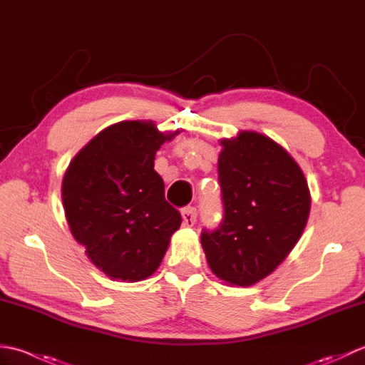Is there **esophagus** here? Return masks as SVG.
Returning a JSON list of instances; mask_svg holds the SVG:
<instances>
[{
	"instance_id": "34e87169",
	"label": "esophagus",
	"mask_w": 365,
	"mask_h": 365,
	"mask_svg": "<svg viewBox=\"0 0 365 365\" xmlns=\"http://www.w3.org/2000/svg\"><path fill=\"white\" fill-rule=\"evenodd\" d=\"M182 218H183V224L185 226H195V222L197 220V210L196 207H183L182 208Z\"/></svg>"
}]
</instances>
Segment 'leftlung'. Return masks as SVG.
<instances>
[{"label": "left lung", "mask_w": 365, "mask_h": 365, "mask_svg": "<svg viewBox=\"0 0 365 365\" xmlns=\"http://www.w3.org/2000/svg\"><path fill=\"white\" fill-rule=\"evenodd\" d=\"M221 145L224 215L218 227L202 229L200 243L216 276L247 287L274 271L297 245L311 195L297 161L273 139L242 131Z\"/></svg>", "instance_id": "8db88e82"}]
</instances>
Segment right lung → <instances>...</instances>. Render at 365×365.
Masks as SVG:
<instances>
[{"instance_id":"1","label":"right lung","mask_w":365,"mask_h":365,"mask_svg":"<svg viewBox=\"0 0 365 365\" xmlns=\"http://www.w3.org/2000/svg\"><path fill=\"white\" fill-rule=\"evenodd\" d=\"M173 133L152 122L105 128L72 160L63 180L66 218L88 257L111 279L141 281L160 267L182 216L165 199L155 153Z\"/></svg>"}]
</instances>
